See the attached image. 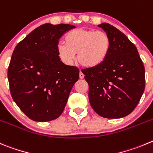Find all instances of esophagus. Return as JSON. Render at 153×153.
I'll return each mask as SVG.
<instances>
[{
	"mask_svg": "<svg viewBox=\"0 0 153 153\" xmlns=\"http://www.w3.org/2000/svg\"><path fill=\"white\" fill-rule=\"evenodd\" d=\"M79 78H81V79H82V78H84V74L82 73V71H80V74H79Z\"/></svg>",
	"mask_w": 153,
	"mask_h": 153,
	"instance_id": "esophagus-1",
	"label": "esophagus"
}]
</instances>
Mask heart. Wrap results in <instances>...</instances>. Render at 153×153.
<instances>
[{
    "instance_id": "heart-1",
    "label": "heart",
    "mask_w": 153,
    "mask_h": 153,
    "mask_svg": "<svg viewBox=\"0 0 153 153\" xmlns=\"http://www.w3.org/2000/svg\"><path fill=\"white\" fill-rule=\"evenodd\" d=\"M64 44L57 47L58 55L65 63L70 64L77 54V62L87 68H97L104 63L111 49V37L100 30L78 28L67 33Z\"/></svg>"
}]
</instances>
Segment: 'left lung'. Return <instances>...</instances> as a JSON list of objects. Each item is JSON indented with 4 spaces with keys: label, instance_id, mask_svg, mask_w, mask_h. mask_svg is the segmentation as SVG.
<instances>
[{
    "label": "left lung",
    "instance_id": "1",
    "mask_svg": "<svg viewBox=\"0 0 153 153\" xmlns=\"http://www.w3.org/2000/svg\"><path fill=\"white\" fill-rule=\"evenodd\" d=\"M111 39V49L104 63L85 68L89 86V102L98 115L117 119L136 108L145 90V68L137 47L125 34L109 23L98 25Z\"/></svg>",
    "mask_w": 153,
    "mask_h": 153
}]
</instances>
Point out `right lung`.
I'll return each instance as SVG.
<instances>
[{
	"label": "right lung",
	"instance_id": "obj_1",
	"mask_svg": "<svg viewBox=\"0 0 153 153\" xmlns=\"http://www.w3.org/2000/svg\"><path fill=\"white\" fill-rule=\"evenodd\" d=\"M75 27L42 24L13 50L7 71L10 91L16 105L33 120L47 122L59 117L78 80L79 69L65 65L57 52L62 36Z\"/></svg>",
	"mask_w": 153,
	"mask_h": 153
}]
</instances>
